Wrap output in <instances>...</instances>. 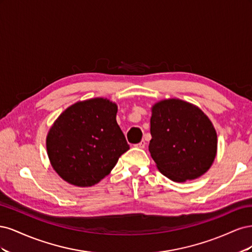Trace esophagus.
<instances>
[{"label":"esophagus","instance_id":"esophagus-1","mask_svg":"<svg viewBox=\"0 0 252 252\" xmlns=\"http://www.w3.org/2000/svg\"><path fill=\"white\" fill-rule=\"evenodd\" d=\"M145 146H146V143H145V141H141L139 144H136V145H135V147H136V148H141V149H142V148H144Z\"/></svg>","mask_w":252,"mask_h":252}]
</instances>
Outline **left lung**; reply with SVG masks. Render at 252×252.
Instances as JSON below:
<instances>
[{
  "label": "left lung",
  "instance_id": "8db88e82",
  "mask_svg": "<svg viewBox=\"0 0 252 252\" xmlns=\"http://www.w3.org/2000/svg\"><path fill=\"white\" fill-rule=\"evenodd\" d=\"M149 151L157 168L173 182L200 178L215 162L218 135L197 106L165 98L151 107Z\"/></svg>",
  "mask_w": 252,
  "mask_h": 252
}]
</instances>
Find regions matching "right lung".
<instances>
[{"instance_id": "right-lung-1", "label": "right lung", "mask_w": 252, "mask_h": 252, "mask_svg": "<svg viewBox=\"0 0 252 252\" xmlns=\"http://www.w3.org/2000/svg\"><path fill=\"white\" fill-rule=\"evenodd\" d=\"M117 112L116 102L94 97L72 104L55 121L46 149L52 168L65 182L78 187L97 184L129 149Z\"/></svg>"}]
</instances>
